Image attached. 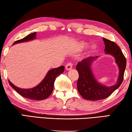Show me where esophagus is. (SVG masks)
I'll return each mask as SVG.
<instances>
[{"label": "esophagus", "instance_id": "1", "mask_svg": "<svg viewBox=\"0 0 132 132\" xmlns=\"http://www.w3.org/2000/svg\"><path fill=\"white\" fill-rule=\"evenodd\" d=\"M72 64L71 63V62H69V63L67 64L66 65H65V68L66 70L68 71V70H70L72 69Z\"/></svg>", "mask_w": 132, "mask_h": 132}]
</instances>
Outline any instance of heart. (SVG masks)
<instances>
[{
    "mask_svg": "<svg viewBox=\"0 0 132 132\" xmlns=\"http://www.w3.org/2000/svg\"><path fill=\"white\" fill-rule=\"evenodd\" d=\"M87 46V44L86 43H82L80 45V47L81 48H84V47H86ZM96 46L95 45H93L90 47V50L91 51H93L94 50H96Z\"/></svg>",
    "mask_w": 132,
    "mask_h": 132,
    "instance_id": "1",
    "label": "heart"
}]
</instances>
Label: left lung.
<instances>
[{
    "instance_id": "1",
    "label": "left lung",
    "mask_w": 132,
    "mask_h": 132,
    "mask_svg": "<svg viewBox=\"0 0 132 132\" xmlns=\"http://www.w3.org/2000/svg\"><path fill=\"white\" fill-rule=\"evenodd\" d=\"M103 40L105 44V54L114 57L119 69V75L116 84L110 86H105L98 82L92 69V64L99 56L89 57L78 62L76 67L79 73L77 89L82 97L86 100L97 101L106 98L118 88L123 79L126 60L123 53L114 42L104 38Z\"/></svg>"
}]
</instances>
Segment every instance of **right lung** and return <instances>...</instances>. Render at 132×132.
Listing matches in <instances>:
<instances>
[{"mask_svg":"<svg viewBox=\"0 0 132 132\" xmlns=\"http://www.w3.org/2000/svg\"><path fill=\"white\" fill-rule=\"evenodd\" d=\"M36 39V32H34L25 36L23 39L15 41L13 45L17 43L26 42L33 40ZM64 71V66L62 65L58 68L51 69L48 71L47 74L37 86L30 89H22L13 85L9 80V84L18 94L24 97L35 100H42L47 98L53 90L54 84L56 77Z\"/></svg>","mask_w":132,"mask_h":132,"instance_id":"add662e5","label":"right lung"}]
</instances>
